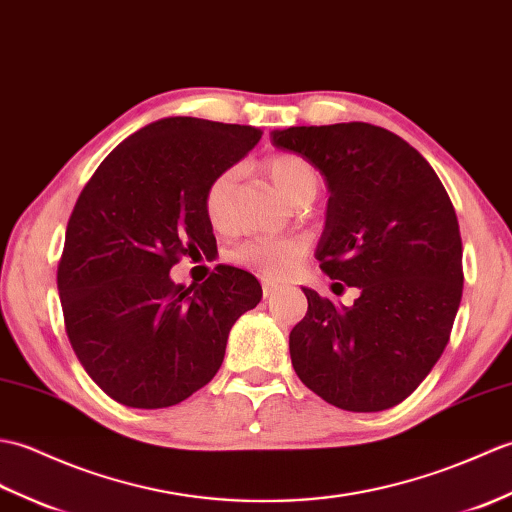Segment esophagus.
Segmentation results:
<instances>
[{"label":"esophagus","mask_w":512,"mask_h":512,"mask_svg":"<svg viewBox=\"0 0 512 512\" xmlns=\"http://www.w3.org/2000/svg\"><path fill=\"white\" fill-rule=\"evenodd\" d=\"M278 291V285H271V282H265L263 285V295L265 298H271V295H274Z\"/></svg>","instance_id":"esophagus-1"}]
</instances>
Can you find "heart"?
<instances>
[{
  "mask_svg": "<svg viewBox=\"0 0 512 512\" xmlns=\"http://www.w3.org/2000/svg\"><path fill=\"white\" fill-rule=\"evenodd\" d=\"M271 184L278 188V192L291 203H298L304 199H315L317 190H320L322 177L317 168L298 153H276L263 164ZM234 170H223L210 181L206 188V197H203V210L210 225L223 227L227 221V206H230V195L234 188ZM306 252V243L302 238L295 236H260L249 238L243 245H238L232 252V260L256 276L265 280H285L289 278L295 267Z\"/></svg>",
  "mask_w": 512,
  "mask_h": 512,
  "instance_id": "b5f03b06",
  "label": "heart"
}]
</instances>
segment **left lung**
<instances>
[{"label": "left lung", "instance_id": "8db88e82", "mask_svg": "<svg viewBox=\"0 0 512 512\" xmlns=\"http://www.w3.org/2000/svg\"><path fill=\"white\" fill-rule=\"evenodd\" d=\"M306 157L326 188L315 249L331 289H359L352 306L302 287L309 311L293 326V370L339 410L399 405L436 366L462 300V238L445 186L414 146L368 122L271 131Z\"/></svg>", "mask_w": 512, "mask_h": 512}]
</instances>
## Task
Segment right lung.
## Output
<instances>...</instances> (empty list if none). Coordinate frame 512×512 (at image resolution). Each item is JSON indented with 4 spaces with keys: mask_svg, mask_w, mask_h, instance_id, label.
<instances>
[{
    "mask_svg": "<svg viewBox=\"0 0 512 512\" xmlns=\"http://www.w3.org/2000/svg\"><path fill=\"white\" fill-rule=\"evenodd\" d=\"M245 124L162 118L113 149L67 223L59 295L70 344L113 401L177 405L225 357L234 322L263 298L258 280L221 265L203 285H175L181 256L217 247L203 210L210 181L254 149Z\"/></svg>",
    "mask_w": 512,
    "mask_h": 512,
    "instance_id": "add662e5",
    "label": "right lung"
}]
</instances>
